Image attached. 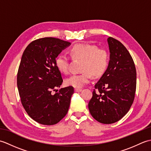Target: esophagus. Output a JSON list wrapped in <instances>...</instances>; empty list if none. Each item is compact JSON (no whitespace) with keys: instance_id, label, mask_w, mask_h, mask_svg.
<instances>
[{"instance_id":"1","label":"esophagus","mask_w":151,"mask_h":151,"mask_svg":"<svg viewBox=\"0 0 151 151\" xmlns=\"http://www.w3.org/2000/svg\"><path fill=\"white\" fill-rule=\"evenodd\" d=\"M75 92H81V91H82V89L75 88Z\"/></svg>"}]
</instances>
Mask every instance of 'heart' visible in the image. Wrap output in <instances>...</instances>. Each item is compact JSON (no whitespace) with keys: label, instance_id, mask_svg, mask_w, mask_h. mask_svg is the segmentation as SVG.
<instances>
[{"label":"heart","instance_id":"b5f03b06","mask_svg":"<svg viewBox=\"0 0 151 151\" xmlns=\"http://www.w3.org/2000/svg\"><path fill=\"white\" fill-rule=\"evenodd\" d=\"M73 58L83 60L81 74L70 76L65 81V84L76 88H81L90 81L91 75L98 77L103 75L109 62V54L104 48H98L94 45L75 44L70 49ZM55 63L62 73H67L69 59L65 54H60L56 57Z\"/></svg>","mask_w":151,"mask_h":151}]
</instances>
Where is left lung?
I'll return each mask as SVG.
<instances>
[{
	"instance_id": "left-lung-1",
	"label": "left lung",
	"mask_w": 151,
	"mask_h": 151,
	"mask_svg": "<svg viewBox=\"0 0 151 151\" xmlns=\"http://www.w3.org/2000/svg\"><path fill=\"white\" fill-rule=\"evenodd\" d=\"M110 50L108 66L95 85L88 108L99 123L111 124L119 121L132 106L136 89V70L129 52L120 41L108 38Z\"/></svg>"
}]
</instances>
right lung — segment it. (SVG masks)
<instances>
[{
    "label": "right lung",
    "mask_w": 151,
    "mask_h": 151,
    "mask_svg": "<svg viewBox=\"0 0 151 151\" xmlns=\"http://www.w3.org/2000/svg\"><path fill=\"white\" fill-rule=\"evenodd\" d=\"M70 45L58 38H40L31 42L22 54L17 78L19 93L28 115L41 124H55L68 111L74 88L56 89L63 79L55 60Z\"/></svg>",
    "instance_id": "right-lung-1"
}]
</instances>
